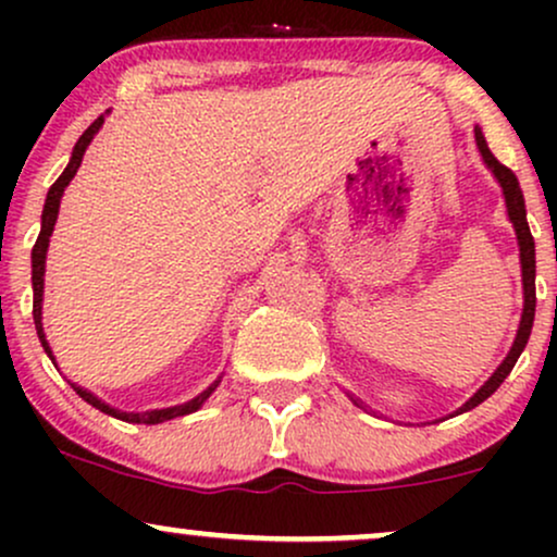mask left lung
I'll return each instance as SVG.
<instances>
[{
    "label": "left lung",
    "mask_w": 557,
    "mask_h": 557,
    "mask_svg": "<svg viewBox=\"0 0 557 557\" xmlns=\"http://www.w3.org/2000/svg\"><path fill=\"white\" fill-rule=\"evenodd\" d=\"M474 138H476V149L479 154H482V162L487 164V170L495 175V181L500 183L503 188V198H505V212H508V220L510 225L516 230V240H519V261H521V285H523V309H521V322H519V330H516V337H513V345H510L508 356H505L500 367L492 372V376L487 382H484L482 387L476 389L474 395H471L469 400L463 403L461 408L456 411L458 413H466L471 411V408H476L479 403H484L490 398L492 393H495L497 387L503 385L505 376L510 374V369L516 367V361H519V356L523 354V348H527L529 343V335H532V324H534V309H536V290H534V277H536V259H534V238H532V230H529V222H527V207H523V194H521V185L516 181V175L510 172L505 164H500L495 159V154L490 151L487 140H484V133L482 127L474 125ZM348 398L356 403L359 408H367L359 398H354V395L348 393Z\"/></svg>",
    "instance_id": "obj_1"
}]
</instances>
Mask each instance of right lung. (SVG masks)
<instances>
[{
    "mask_svg": "<svg viewBox=\"0 0 557 557\" xmlns=\"http://www.w3.org/2000/svg\"><path fill=\"white\" fill-rule=\"evenodd\" d=\"M107 114H110V110H107L104 114H101V117H96L94 123L86 127V133H83V136L78 138V144H75L73 157H70V162H67L65 172H62V175L57 177V181H54L52 188H49L47 201H44V212H41V233H38L34 251H30V283H34V324H36V335H38V341H41V345H44V354H47L49 359H52L54 367H57V359H54L52 348H49V343H47V332H44V322H41L44 274H47V251H49V238H52V233H54V222H57V214H60V201H62V194H65V188L70 185V181H73L75 172H78L81 162H83V154H86L88 144H91L96 133H99V127L104 125V117H107ZM220 382H222V376H216V380H214L212 385H209L207 389H203V393H198L196 398H190V400L181 403V406L154 408V411H140V413H136V411H120V408L110 406V403L101 400L99 395H94L91 389H86V387L75 385V382H70V387H73L75 393H78L81 398L88 403V406L99 408L101 413H110V417L120 419V421H127V424H162V421H170V419H175V417H185V413H194V411H198V408H201L203 403L209 400V395L214 393V389H216V385H220Z\"/></svg>",
    "mask_w": 557,
    "mask_h": 557,
    "instance_id": "1",
    "label": "right lung"
}]
</instances>
